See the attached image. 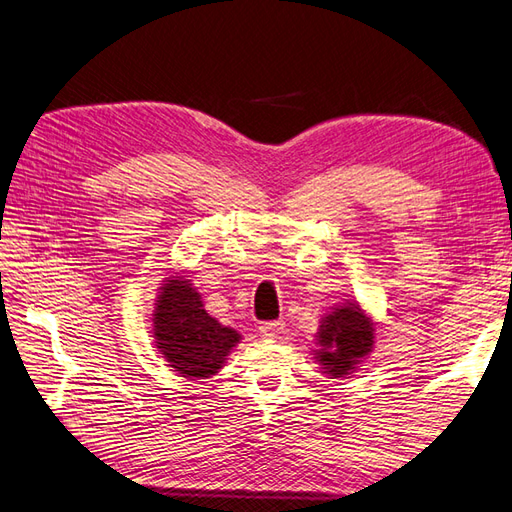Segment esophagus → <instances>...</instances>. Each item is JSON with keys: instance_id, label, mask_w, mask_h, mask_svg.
Wrapping results in <instances>:
<instances>
[{"instance_id": "obj_1", "label": "esophagus", "mask_w": 512, "mask_h": 512, "mask_svg": "<svg viewBox=\"0 0 512 512\" xmlns=\"http://www.w3.org/2000/svg\"><path fill=\"white\" fill-rule=\"evenodd\" d=\"M260 335L267 337V339H275L280 337V333L284 331V322L282 320H273V322H262L258 327Z\"/></svg>"}]
</instances>
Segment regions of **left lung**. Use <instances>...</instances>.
<instances>
[{"label": "left lung", "instance_id": "8db88e82", "mask_svg": "<svg viewBox=\"0 0 512 512\" xmlns=\"http://www.w3.org/2000/svg\"><path fill=\"white\" fill-rule=\"evenodd\" d=\"M314 337V359L322 374L346 378L374 350L376 322L356 301H344L320 318Z\"/></svg>", "mask_w": 512, "mask_h": 512}]
</instances>
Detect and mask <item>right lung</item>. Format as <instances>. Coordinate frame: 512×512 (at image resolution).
<instances>
[{"instance_id":"obj_1","label":"right lung","mask_w":512,"mask_h":512,"mask_svg":"<svg viewBox=\"0 0 512 512\" xmlns=\"http://www.w3.org/2000/svg\"><path fill=\"white\" fill-rule=\"evenodd\" d=\"M158 290L151 337L162 359L181 378L218 376L228 354L241 342V333L207 314L188 275H168Z\"/></svg>"}]
</instances>
